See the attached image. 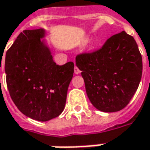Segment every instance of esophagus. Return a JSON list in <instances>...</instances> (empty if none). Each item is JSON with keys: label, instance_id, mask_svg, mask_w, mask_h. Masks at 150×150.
Masks as SVG:
<instances>
[{"label": "esophagus", "instance_id": "esophagus-1", "mask_svg": "<svg viewBox=\"0 0 150 150\" xmlns=\"http://www.w3.org/2000/svg\"><path fill=\"white\" fill-rule=\"evenodd\" d=\"M74 73L75 74H79L80 73V70L78 69L77 66H75V68H74Z\"/></svg>", "mask_w": 150, "mask_h": 150}]
</instances>
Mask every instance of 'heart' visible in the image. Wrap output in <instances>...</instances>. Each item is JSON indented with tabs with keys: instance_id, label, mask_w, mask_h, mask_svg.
Returning a JSON list of instances; mask_svg holds the SVG:
<instances>
[{
	"instance_id": "b5f03b06",
	"label": "heart",
	"mask_w": 150,
	"mask_h": 150,
	"mask_svg": "<svg viewBox=\"0 0 150 150\" xmlns=\"http://www.w3.org/2000/svg\"><path fill=\"white\" fill-rule=\"evenodd\" d=\"M98 45V42H97V40H94V41H92L91 43V45H90V48L91 49H94V48H96V45Z\"/></svg>"
}]
</instances>
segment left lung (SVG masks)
Instances as JSON below:
<instances>
[{"instance_id": "8db88e82", "label": "left lung", "mask_w": 150, "mask_h": 150, "mask_svg": "<svg viewBox=\"0 0 150 150\" xmlns=\"http://www.w3.org/2000/svg\"><path fill=\"white\" fill-rule=\"evenodd\" d=\"M91 103L103 112H115L128 105L142 77V57L132 36L121 31L102 48L76 57Z\"/></svg>"}]
</instances>
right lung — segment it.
<instances>
[{
    "label": "right lung",
    "instance_id": "add662e5",
    "mask_svg": "<svg viewBox=\"0 0 150 150\" xmlns=\"http://www.w3.org/2000/svg\"><path fill=\"white\" fill-rule=\"evenodd\" d=\"M46 34L45 29L24 30L6 52L5 61L12 101L24 115L39 121L63 112L74 73L73 62L62 66L54 63Z\"/></svg>",
    "mask_w": 150,
    "mask_h": 150
}]
</instances>
